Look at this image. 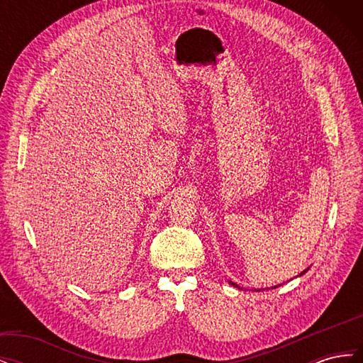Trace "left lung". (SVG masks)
<instances>
[{"label":"left lung","instance_id":"8db88e82","mask_svg":"<svg viewBox=\"0 0 363 363\" xmlns=\"http://www.w3.org/2000/svg\"><path fill=\"white\" fill-rule=\"evenodd\" d=\"M307 269H309V268H307ZM307 269H304V271H303V272L300 274V276H303V274H304V272H306ZM230 284H232V286H233V288H238V289H242V288H239V286H238V284H236V283H233V281H230ZM274 288H279V286H274ZM256 291H257V289H256ZM257 292H259V291H257Z\"/></svg>","mask_w":363,"mask_h":363}]
</instances>
